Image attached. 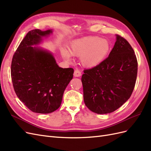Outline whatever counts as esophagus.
<instances>
[{
  "mask_svg": "<svg viewBox=\"0 0 151 151\" xmlns=\"http://www.w3.org/2000/svg\"><path fill=\"white\" fill-rule=\"evenodd\" d=\"M81 75V72L79 70H75L74 71V76L75 77H80Z\"/></svg>",
  "mask_w": 151,
  "mask_h": 151,
  "instance_id": "1",
  "label": "esophagus"
}]
</instances>
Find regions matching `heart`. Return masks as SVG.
<instances>
[{
	"label": "heart",
	"mask_w": 151,
	"mask_h": 151,
	"mask_svg": "<svg viewBox=\"0 0 151 151\" xmlns=\"http://www.w3.org/2000/svg\"><path fill=\"white\" fill-rule=\"evenodd\" d=\"M110 50L111 44L108 40L99 37H88L73 41L70 52L80 58L83 66L92 68L104 61ZM70 54L66 49L62 50V55L68 61L70 59Z\"/></svg>",
	"instance_id": "b5f03b06"
}]
</instances>
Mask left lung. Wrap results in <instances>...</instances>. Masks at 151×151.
Returning a JSON list of instances; mask_svg holds the SVG:
<instances>
[{
	"label": "left lung",
	"mask_w": 151,
	"mask_h": 151,
	"mask_svg": "<svg viewBox=\"0 0 151 151\" xmlns=\"http://www.w3.org/2000/svg\"><path fill=\"white\" fill-rule=\"evenodd\" d=\"M138 63L128 42L116 35L109 56L97 66L84 70L81 77L84 102L97 114L114 112L129 98L134 89Z\"/></svg>",
	"instance_id": "8db88e82"
}]
</instances>
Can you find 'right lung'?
Masks as SVG:
<instances>
[{"label": "right lung", "instance_id": "add662e5", "mask_svg": "<svg viewBox=\"0 0 151 151\" xmlns=\"http://www.w3.org/2000/svg\"><path fill=\"white\" fill-rule=\"evenodd\" d=\"M52 30L35 29L27 33L13 55L11 75L16 96L34 113L47 114L58 109L74 70L58 66L48 52L33 47Z\"/></svg>", "mask_w": 151, "mask_h": 151}]
</instances>
